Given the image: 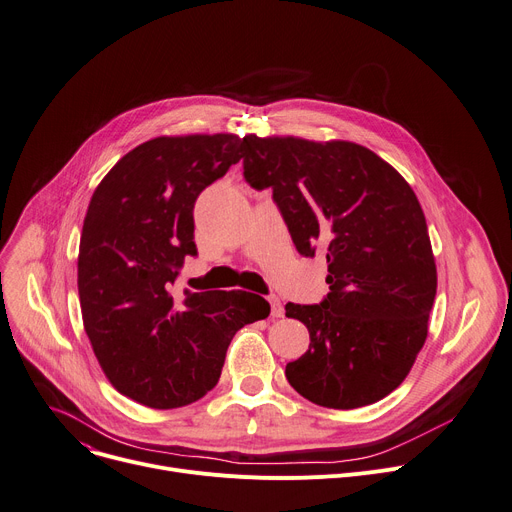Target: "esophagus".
Listing matches in <instances>:
<instances>
[{"label": "esophagus", "instance_id": "obj_1", "mask_svg": "<svg viewBox=\"0 0 512 512\" xmlns=\"http://www.w3.org/2000/svg\"><path fill=\"white\" fill-rule=\"evenodd\" d=\"M269 306H271V316L273 318H280V316H284V306H282V302H280V298H269Z\"/></svg>", "mask_w": 512, "mask_h": 512}]
</instances>
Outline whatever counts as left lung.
Listing matches in <instances>:
<instances>
[{
  "label": "left lung",
  "mask_w": 512,
  "mask_h": 512,
  "mask_svg": "<svg viewBox=\"0 0 512 512\" xmlns=\"http://www.w3.org/2000/svg\"><path fill=\"white\" fill-rule=\"evenodd\" d=\"M245 179L273 190L298 253L327 251L329 296L286 304L310 333L286 365L306 400L351 410L396 390L429 333L437 265L425 212L408 181L349 141L243 136Z\"/></svg>",
  "instance_id": "8db88e82"
}]
</instances>
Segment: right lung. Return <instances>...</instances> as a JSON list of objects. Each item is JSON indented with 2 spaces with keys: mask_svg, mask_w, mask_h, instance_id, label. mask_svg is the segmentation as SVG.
I'll list each match as a JSON object with an SVG mask.
<instances>
[{
  "mask_svg": "<svg viewBox=\"0 0 512 512\" xmlns=\"http://www.w3.org/2000/svg\"><path fill=\"white\" fill-rule=\"evenodd\" d=\"M237 134L157 136L126 153L91 196L77 257L83 329L108 382L149 408L206 396L245 324L269 314L251 292L171 288L196 255L194 204L239 163Z\"/></svg>",
  "mask_w": 512,
  "mask_h": 512,
  "instance_id": "add662e5",
  "label": "right lung"
}]
</instances>
